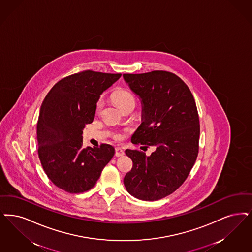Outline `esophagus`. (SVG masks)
<instances>
[{
    "label": "esophagus",
    "instance_id": "1",
    "mask_svg": "<svg viewBox=\"0 0 252 252\" xmlns=\"http://www.w3.org/2000/svg\"><path fill=\"white\" fill-rule=\"evenodd\" d=\"M125 155V152L122 150L121 148H116L115 149V156L116 157H122Z\"/></svg>",
    "mask_w": 252,
    "mask_h": 252
}]
</instances>
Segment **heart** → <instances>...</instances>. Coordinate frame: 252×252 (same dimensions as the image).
<instances>
[{
  "instance_id": "b5f03b06",
  "label": "heart",
  "mask_w": 252,
  "mask_h": 252,
  "mask_svg": "<svg viewBox=\"0 0 252 252\" xmlns=\"http://www.w3.org/2000/svg\"><path fill=\"white\" fill-rule=\"evenodd\" d=\"M112 100L116 104L117 107H119L121 110L126 109V107L136 104V97L135 95L131 93L130 91L126 90V89H118L115 91L112 94ZM103 101L99 99L97 104H96V110L99 111L102 108Z\"/></svg>"
}]
</instances>
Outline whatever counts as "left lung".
Instances as JSON below:
<instances>
[{"label":"left lung","mask_w":252,"mask_h":252,"mask_svg":"<svg viewBox=\"0 0 252 252\" xmlns=\"http://www.w3.org/2000/svg\"><path fill=\"white\" fill-rule=\"evenodd\" d=\"M123 77L142 105V123L131 141L156 147L149 157L139 150H126L133 167L124 184L133 197L158 201L181 186L196 161L200 137L196 103L188 85L171 72Z\"/></svg>","instance_id":"1"}]
</instances>
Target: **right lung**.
I'll list each match as a JSON object with an SVG mask.
<instances>
[{
  "instance_id": "1",
  "label": "right lung",
  "mask_w": 252,
  "mask_h": 252,
  "mask_svg": "<svg viewBox=\"0 0 252 252\" xmlns=\"http://www.w3.org/2000/svg\"><path fill=\"white\" fill-rule=\"evenodd\" d=\"M122 74L85 70L58 81L41 105L37 122L38 157L47 176L68 193L94 187L114 156L110 144L82 147V130L95 114L100 94Z\"/></svg>"
}]
</instances>
